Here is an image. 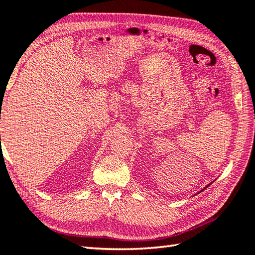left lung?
<instances>
[{
    "instance_id": "left-lung-1",
    "label": "left lung",
    "mask_w": 255,
    "mask_h": 255,
    "mask_svg": "<svg viewBox=\"0 0 255 255\" xmlns=\"http://www.w3.org/2000/svg\"><path fill=\"white\" fill-rule=\"evenodd\" d=\"M206 188H207V187H206Z\"/></svg>"
}]
</instances>
